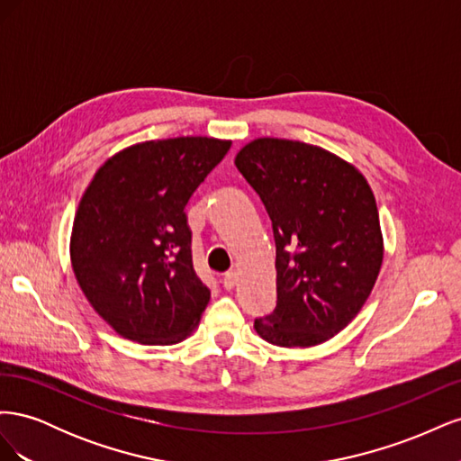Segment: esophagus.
Here are the masks:
<instances>
[{
  "instance_id": "1",
  "label": "esophagus",
  "mask_w": 461,
  "mask_h": 461,
  "mask_svg": "<svg viewBox=\"0 0 461 461\" xmlns=\"http://www.w3.org/2000/svg\"><path fill=\"white\" fill-rule=\"evenodd\" d=\"M236 285V273L234 271H227L225 275H222V286H225L227 290H232Z\"/></svg>"
}]
</instances>
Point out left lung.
<instances>
[{
	"mask_svg": "<svg viewBox=\"0 0 461 461\" xmlns=\"http://www.w3.org/2000/svg\"><path fill=\"white\" fill-rule=\"evenodd\" d=\"M234 163L267 209L276 246V305L254 329L283 348L332 339L366 303L383 263L367 180L323 148L281 138H258Z\"/></svg>",
	"mask_w": 461,
	"mask_h": 461,
	"instance_id": "8db88e82",
	"label": "left lung"
}]
</instances>
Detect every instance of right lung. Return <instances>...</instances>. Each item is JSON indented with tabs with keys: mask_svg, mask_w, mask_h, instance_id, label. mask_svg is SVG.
Returning a JSON list of instances; mask_svg holds the SVG:
<instances>
[{
	"mask_svg": "<svg viewBox=\"0 0 461 461\" xmlns=\"http://www.w3.org/2000/svg\"><path fill=\"white\" fill-rule=\"evenodd\" d=\"M230 149L183 136L142 142L107 159L80 200L71 236L77 281L121 337L176 344L212 292L192 263L186 205Z\"/></svg>",
	"mask_w": 461,
	"mask_h": 461,
	"instance_id": "1",
	"label": "right lung"
}]
</instances>
